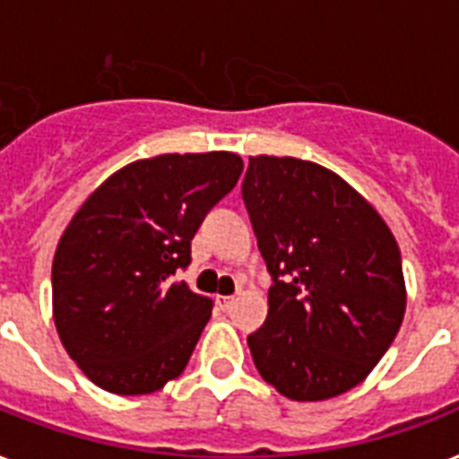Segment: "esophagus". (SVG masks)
Masks as SVG:
<instances>
[{"instance_id":"esophagus-1","label":"esophagus","mask_w":459,"mask_h":459,"mask_svg":"<svg viewBox=\"0 0 459 459\" xmlns=\"http://www.w3.org/2000/svg\"><path fill=\"white\" fill-rule=\"evenodd\" d=\"M233 302H236V298H233V295H219V298H216V305L221 307L223 312H229L230 307H233Z\"/></svg>"}]
</instances>
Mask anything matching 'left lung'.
Here are the masks:
<instances>
[{"label": "left lung", "mask_w": 459, "mask_h": 459, "mask_svg": "<svg viewBox=\"0 0 459 459\" xmlns=\"http://www.w3.org/2000/svg\"><path fill=\"white\" fill-rule=\"evenodd\" d=\"M243 202L272 276L266 321L247 335L257 371L290 400L355 388L405 316L391 229L341 176L293 157H250Z\"/></svg>", "instance_id": "8db88e82"}]
</instances>
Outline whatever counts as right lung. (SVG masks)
Instances as JSON below:
<instances>
[{"label":"right lung","instance_id":"add662e5","mask_svg":"<svg viewBox=\"0 0 459 459\" xmlns=\"http://www.w3.org/2000/svg\"><path fill=\"white\" fill-rule=\"evenodd\" d=\"M230 152L161 154L124 166L90 195L52 264L54 324L95 385L145 395L186 369L212 298L176 272L204 216L236 187Z\"/></svg>","mask_w":459,"mask_h":459}]
</instances>
